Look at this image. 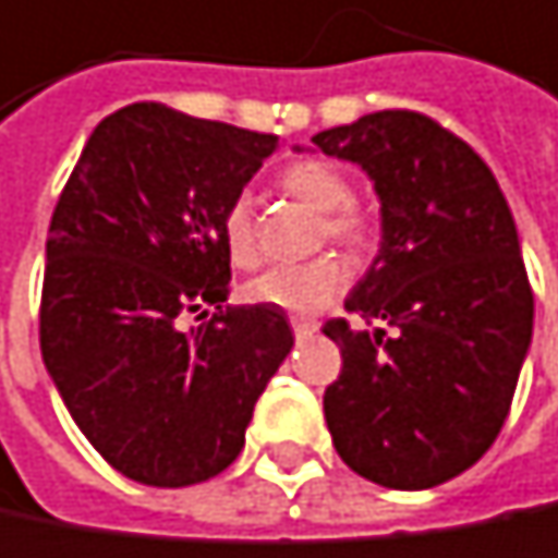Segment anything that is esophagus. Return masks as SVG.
Segmentation results:
<instances>
[{
  "label": "esophagus",
  "mask_w": 558,
  "mask_h": 558,
  "mask_svg": "<svg viewBox=\"0 0 558 558\" xmlns=\"http://www.w3.org/2000/svg\"><path fill=\"white\" fill-rule=\"evenodd\" d=\"M292 330H295V340H308L317 330V324L308 320V317H292Z\"/></svg>",
  "instance_id": "obj_1"
}]
</instances>
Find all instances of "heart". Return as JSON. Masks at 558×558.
Masks as SVG:
<instances>
[{"label": "heart", "mask_w": 558, "mask_h": 558, "mask_svg": "<svg viewBox=\"0 0 558 558\" xmlns=\"http://www.w3.org/2000/svg\"><path fill=\"white\" fill-rule=\"evenodd\" d=\"M279 189L308 208L324 215V234L343 246H360L366 241V225L360 211L350 208L353 185L337 167L324 160H299L279 173ZM221 241L234 266L250 269L259 259L253 205L246 195L231 198L221 215ZM347 289V266L337 256H317L299 266H272L263 276L250 279L244 289L246 302L266 305L286 314H317L333 305Z\"/></svg>", "instance_id": "obj_1"}]
</instances>
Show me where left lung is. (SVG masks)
I'll list each match as a JSON object with an SVG mask.
<instances>
[{
	"label": "left lung",
	"instance_id": "obj_1",
	"mask_svg": "<svg viewBox=\"0 0 558 558\" xmlns=\"http://www.w3.org/2000/svg\"><path fill=\"white\" fill-rule=\"evenodd\" d=\"M312 144L373 179L383 241L343 308L392 327L324 324L343 356L327 430L376 485H444L495 444L533 337L511 208L482 157L417 111L363 114Z\"/></svg>",
	"mask_w": 558,
	"mask_h": 558
}]
</instances>
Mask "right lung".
Returning a JSON list of instances; mask_svg holds the SVG:
<instances>
[{
    "instance_id": "right-lung-1",
    "label": "right lung",
    "mask_w": 558,
    "mask_h": 558,
    "mask_svg": "<svg viewBox=\"0 0 558 558\" xmlns=\"http://www.w3.org/2000/svg\"><path fill=\"white\" fill-rule=\"evenodd\" d=\"M279 137L137 102L93 131L50 218L40 356L121 475L182 488L225 472L289 356L286 312L221 308V215ZM215 304L192 331L182 313Z\"/></svg>"
}]
</instances>
